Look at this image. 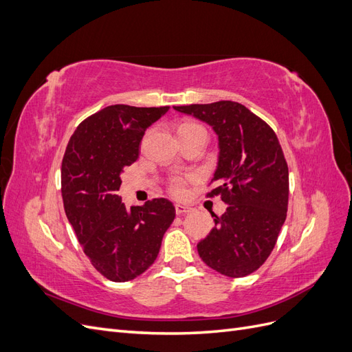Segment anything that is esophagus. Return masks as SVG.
Instances as JSON below:
<instances>
[{"label":"esophagus","mask_w":352,"mask_h":352,"mask_svg":"<svg viewBox=\"0 0 352 352\" xmlns=\"http://www.w3.org/2000/svg\"><path fill=\"white\" fill-rule=\"evenodd\" d=\"M175 208H176V214H186V212L192 211V208L189 206H184V204H176Z\"/></svg>","instance_id":"34e87169"}]
</instances>
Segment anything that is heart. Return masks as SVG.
Returning a JSON list of instances; mask_svg holds the SVG:
<instances>
[{"label":"heart","instance_id":"1","mask_svg":"<svg viewBox=\"0 0 352 352\" xmlns=\"http://www.w3.org/2000/svg\"><path fill=\"white\" fill-rule=\"evenodd\" d=\"M194 127H199L195 123H182L177 127V135H182L184 132L189 131V129H194ZM185 180L182 179H173L172 182H170V192H172L175 197H182L185 194Z\"/></svg>","mask_w":352,"mask_h":352}]
</instances>
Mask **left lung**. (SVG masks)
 I'll return each instance as SVG.
<instances>
[{
    "label": "left lung",
    "mask_w": 352,
    "mask_h": 352,
    "mask_svg": "<svg viewBox=\"0 0 352 352\" xmlns=\"http://www.w3.org/2000/svg\"><path fill=\"white\" fill-rule=\"evenodd\" d=\"M208 123L219 136V162L207 197L220 195L228 208L198 242L201 260L229 278L260 269L283 226L289 172L272 127L235 101L175 107Z\"/></svg>",
    "instance_id": "obj_1"
}]
</instances>
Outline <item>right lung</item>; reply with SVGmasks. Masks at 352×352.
<instances>
[{"mask_svg":"<svg viewBox=\"0 0 352 352\" xmlns=\"http://www.w3.org/2000/svg\"><path fill=\"white\" fill-rule=\"evenodd\" d=\"M168 107L116 104L85 119L61 163L66 216L92 265L104 278L127 282L155 261L175 207L166 198L127 210L117 190L124 167L140 157L148 126Z\"/></svg>","mask_w":352,"mask_h":352,"instance_id":"right-lung-1","label":"right lung"}]
</instances>
